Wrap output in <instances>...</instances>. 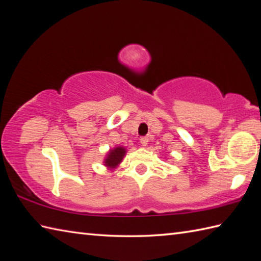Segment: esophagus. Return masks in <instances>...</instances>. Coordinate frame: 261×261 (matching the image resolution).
I'll list each match as a JSON object with an SVG mask.
<instances>
[{
	"instance_id": "obj_1",
	"label": "esophagus",
	"mask_w": 261,
	"mask_h": 261,
	"mask_svg": "<svg viewBox=\"0 0 261 261\" xmlns=\"http://www.w3.org/2000/svg\"><path fill=\"white\" fill-rule=\"evenodd\" d=\"M140 142H141L142 146H147L148 142H149V138L148 137H141Z\"/></svg>"
}]
</instances>
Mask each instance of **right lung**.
<instances>
[{"instance_id":"obj_1","label":"right lung","mask_w":261,"mask_h":261,"mask_svg":"<svg viewBox=\"0 0 261 261\" xmlns=\"http://www.w3.org/2000/svg\"><path fill=\"white\" fill-rule=\"evenodd\" d=\"M124 153H125V149L122 148V147H116L113 150H111L108 154L107 159H105V166H108V167L111 168H114L118 166L121 162L122 159L124 157Z\"/></svg>"}]
</instances>
